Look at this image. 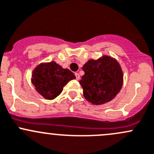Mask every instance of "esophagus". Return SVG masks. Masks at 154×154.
I'll use <instances>...</instances> for the list:
<instances>
[{
  "label": "esophagus",
  "instance_id": "esophagus-1",
  "mask_svg": "<svg viewBox=\"0 0 154 154\" xmlns=\"http://www.w3.org/2000/svg\"><path fill=\"white\" fill-rule=\"evenodd\" d=\"M75 76H76V79H77V80H79L80 79V74H78V73H75Z\"/></svg>",
  "mask_w": 154,
  "mask_h": 154
}]
</instances>
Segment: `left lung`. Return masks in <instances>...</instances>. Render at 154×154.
I'll return each instance as SVG.
<instances>
[{
	"mask_svg": "<svg viewBox=\"0 0 154 154\" xmlns=\"http://www.w3.org/2000/svg\"><path fill=\"white\" fill-rule=\"evenodd\" d=\"M82 69L85 74L79 83L84 97L93 105L111 101L122 89L124 74L116 59L104 55L97 60H89Z\"/></svg>",
	"mask_w": 154,
	"mask_h": 154,
	"instance_id": "8db88e82",
	"label": "left lung"
}]
</instances>
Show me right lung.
<instances>
[{"label":"right lung","mask_w":154,"mask_h":154,"mask_svg":"<svg viewBox=\"0 0 154 154\" xmlns=\"http://www.w3.org/2000/svg\"><path fill=\"white\" fill-rule=\"evenodd\" d=\"M75 75L68 68L56 62L40 63L34 68L31 82L39 94L47 100H53L61 94L63 87Z\"/></svg>","instance_id":"right-lung-1"}]
</instances>
